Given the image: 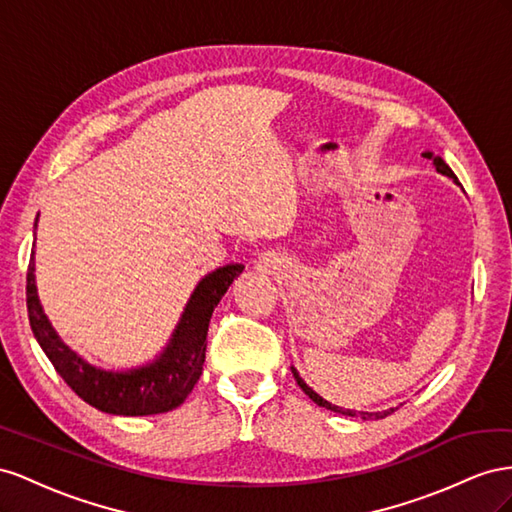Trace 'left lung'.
<instances>
[{"label": "left lung", "instance_id": "left-lung-1", "mask_svg": "<svg viewBox=\"0 0 512 512\" xmlns=\"http://www.w3.org/2000/svg\"><path fill=\"white\" fill-rule=\"evenodd\" d=\"M427 158H431L433 160V167L437 169V171H440V173H444V175H448V178H452V180H455L457 182V175L455 173H452V169L444 163V160L440 158V156H433L431 152H427L425 154ZM294 377H296V382H298V386L304 390V394H309V399H313L319 407H326V410H332V412H337V414H343V416H360V418H364V420H369V418H384V416H388L390 412H394V410H388V412H382V414H369V412H352V410H343V407H337V405H332V403H328L326 399H321L319 397V394L315 392V390H311L309 386H306L304 382H302V379H300V375L294 371Z\"/></svg>", "mask_w": 512, "mask_h": 512}]
</instances>
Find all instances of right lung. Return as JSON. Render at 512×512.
<instances>
[{
    "mask_svg": "<svg viewBox=\"0 0 512 512\" xmlns=\"http://www.w3.org/2000/svg\"><path fill=\"white\" fill-rule=\"evenodd\" d=\"M242 270V264H231L208 274L193 291L165 352L148 367L126 373H109L92 367L57 337L36 296L34 253L29 257L25 287L29 326L55 371L85 403L100 412L118 416L163 414L184 403L195 388L206 362V337L212 311Z\"/></svg>",
    "mask_w": 512,
    "mask_h": 512,
    "instance_id": "1",
    "label": "right lung"
}]
</instances>
